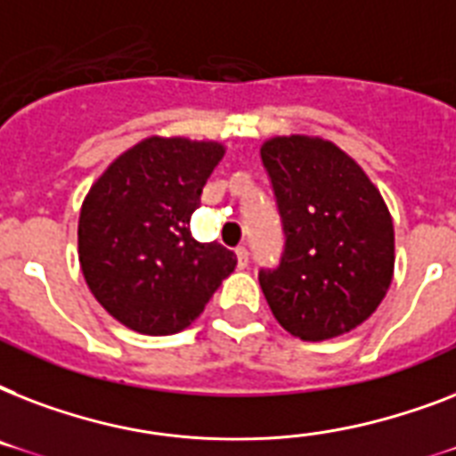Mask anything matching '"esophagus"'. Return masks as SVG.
Masks as SVG:
<instances>
[{
    "label": "esophagus",
    "instance_id": "obj_1",
    "mask_svg": "<svg viewBox=\"0 0 456 456\" xmlns=\"http://www.w3.org/2000/svg\"><path fill=\"white\" fill-rule=\"evenodd\" d=\"M236 260H239V267H246V265H248V248H246V246H239V248H236Z\"/></svg>",
    "mask_w": 456,
    "mask_h": 456
}]
</instances>
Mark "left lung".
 Masks as SVG:
<instances>
[{"label": "left lung", "instance_id": "obj_1", "mask_svg": "<svg viewBox=\"0 0 456 456\" xmlns=\"http://www.w3.org/2000/svg\"><path fill=\"white\" fill-rule=\"evenodd\" d=\"M260 158L284 227L281 260L257 274L265 298L293 336L336 338L371 317L388 291V208L360 165L326 139L274 137Z\"/></svg>", "mask_w": 456, "mask_h": 456}]
</instances>
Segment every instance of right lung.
I'll return each instance as SVG.
<instances>
[{"mask_svg": "<svg viewBox=\"0 0 456 456\" xmlns=\"http://www.w3.org/2000/svg\"><path fill=\"white\" fill-rule=\"evenodd\" d=\"M224 156L217 142L151 137L116 158L82 203L80 267L102 307L132 331L177 333L199 317L236 267L189 222Z\"/></svg>", "mask_w": 456, "mask_h": 456, "instance_id": "right-lung-1", "label": "right lung"}]
</instances>
